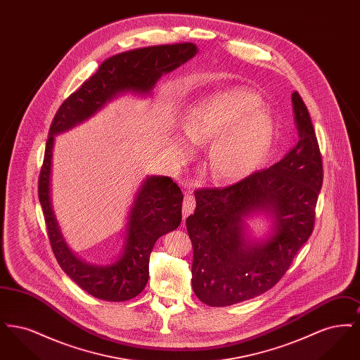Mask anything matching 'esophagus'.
Listing matches in <instances>:
<instances>
[{
	"mask_svg": "<svg viewBox=\"0 0 360 360\" xmlns=\"http://www.w3.org/2000/svg\"><path fill=\"white\" fill-rule=\"evenodd\" d=\"M194 207H195V198H194V195H193V194L188 193V194L185 195V200H184V209H182L184 220L193 213Z\"/></svg>",
	"mask_w": 360,
	"mask_h": 360,
	"instance_id": "1",
	"label": "esophagus"
}]
</instances>
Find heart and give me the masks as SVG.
Segmentation results:
<instances>
[{"instance_id": "obj_1", "label": "heart", "mask_w": 360, "mask_h": 360, "mask_svg": "<svg viewBox=\"0 0 360 360\" xmlns=\"http://www.w3.org/2000/svg\"><path fill=\"white\" fill-rule=\"evenodd\" d=\"M262 100L247 89H231L193 105L181 121L190 141L204 144L209 167L220 182H236L257 172L270 153L274 125L260 110ZM181 154L186 146L178 140Z\"/></svg>"}]
</instances>
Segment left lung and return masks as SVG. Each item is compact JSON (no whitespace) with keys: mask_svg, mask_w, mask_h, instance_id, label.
Segmentation results:
<instances>
[{"mask_svg":"<svg viewBox=\"0 0 360 360\" xmlns=\"http://www.w3.org/2000/svg\"><path fill=\"white\" fill-rule=\"evenodd\" d=\"M298 143L278 163L226 188L195 190V210L186 219L194 257L191 285L209 307H228L270 290L308 241L323 186V156L308 108L291 94ZM271 211L275 232L247 243L242 219Z\"/></svg>","mask_w":360,"mask_h":360,"instance_id":"left-lung-1","label":"left lung"}]
</instances>
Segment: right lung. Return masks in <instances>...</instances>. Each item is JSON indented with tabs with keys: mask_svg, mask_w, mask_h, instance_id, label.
Listing matches in <instances>:
<instances>
[{
	"mask_svg": "<svg viewBox=\"0 0 360 360\" xmlns=\"http://www.w3.org/2000/svg\"><path fill=\"white\" fill-rule=\"evenodd\" d=\"M195 53L197 47L193 43L151 46L116 53L105 59L98 70L70 94L52 120L39 175V201L59 266L81 289L96 298L120 302L143 291L148 282L150 255L156 240L176 229L182 221L184 194L169 176L147 178L131 209L120 259L109 266L87 264L70 251L52 212L53 136L89 119L120 93H150L163 74L179 68Z\"/></svg>",
	"mask_w": 360,
	"mask_h": 360,
	"instance_id": "1",
	"label": "right lung"
}]
</instances>
